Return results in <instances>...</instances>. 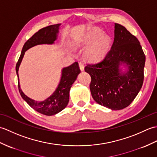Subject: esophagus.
Wrapping results in <instances>:
<instances>
[{"instance_id":"1","label":"esophagus","mask_w":157,"mask_h":157,"mask_svg":"<svg viewBox=\"0 0 157 157\" xmlns=\"http://www.w3.org/2000/svg\"><path fill=\"white\" fill-rule=\"evenodd\" d=\"M79 68H80L81 71H84V63L80 61L79 62Z\"/></svg>"}]
</instances>
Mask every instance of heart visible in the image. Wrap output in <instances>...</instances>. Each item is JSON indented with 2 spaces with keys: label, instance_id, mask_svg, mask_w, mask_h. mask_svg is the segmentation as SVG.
I'll list each match as a JSON object with an SVG mask.
<instances>
[{
  "label": "heart",
  "instance_id": "1",
  "mask_svg": "<svg viewBox=\"0 0 157 157\" xmlns=\"http://www.w3.org/2000/svg\"><path fill=\"white\" fill-rule=\"evenodd\" d=\"M101 29L94 28L86 36L83 44L89 45L86 55L92 61H99L104 58L111 45V38L106 34H102Z\"/></svg>",
  "mask_w": 157,
  "mask_h": 157
}]
</instances>
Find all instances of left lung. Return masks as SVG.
Listing matches in <instances>:
<instances>
[{
    "label": "left lung",
    "mask_w": 157,
    "mask_h": 157,
    "mask_svg": "<svg viewBox=\"0 0 157 157\" xmlns=\"http://www.w3.org/2000/svg\"><path fill=\"white\" fill-rule=\"evenodd\" d=\"M146 56L140 42L124 26L115 23V38L105 58L95 64H88L85 71L91 76L92 98L112 110L128 106L138 95L144 82ZM122 63L128 67L123 74Z\"/></svg>",
    "instance_id": "8db88e82"
}]
</instances>
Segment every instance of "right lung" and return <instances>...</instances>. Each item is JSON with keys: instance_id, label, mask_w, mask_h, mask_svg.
Here are the masks:
<instances>
[{"instance_id": "add662e5", "label": "right lung", "mask_w": 157, "mask_h": 157, "mask_svg": "<svg viewBox=\"0 0 157 157\" xmlns=\"http://www.w3.org/2000/svg\"><path fill=\"white\" fill-rule=\"evenodd\" d=\"M61 23L51 25L43 28L29 38L23 45L21 55L16 64V73L18 78V88L21 97L31 106L43 115L51 116L61 111L67 105L69 100V90L73 82L75 81L78 74L80 73L78 62L73 63L72 65L63 68L62 70L61 79L57 88L53 94L45 101L42 102L36 101L25 96L20 88L18 70L25 52L28 49L36 45L42 44H53L57 38L59 26Z\"/></svg>"}]
</instances>
